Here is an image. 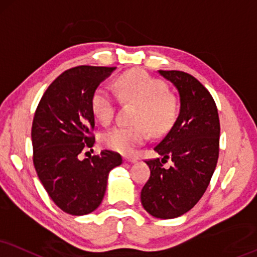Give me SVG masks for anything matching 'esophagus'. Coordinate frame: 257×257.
Here are the masks:
<instances>
[{
    "label": "esophagus",
    "instance_id": "1",
    "mask_svg": "<svg viewBox=\"0 0 257 257\" xmlns=\"http://www.w3.org/2000/svg\"><path fill=\"white\" fill-rule=\"evenodd\" d=\"M123 160H125V162H128V163L137 162V158H135V157H125Z\"/></svg>",
    "mask_w": 257,
    "mask_h": 257
}]
</instances>
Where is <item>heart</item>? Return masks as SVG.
<instances>
[{"label": "heart", "mask_w": 257, "mask_h": 257, "mask_svg": "<svg viewBox=\"0 0 257 257\" xmlns=\"http://www.w3.org/2000/svg\"><path fill=\"white\" fill-rule=\"evenodd\" d=\"M114 89L120 99L138 104L135 122L143 125L115 126L110 128L101 139L103 147L130 155L149 138L148 127L154 134L160 135L168 131L175 121L177 115L175 97L167 93V87L162 81L151 77L148 72L143 70L125 72L115 81ZM91 108L101 123L108 125L115 112V100L112 91L106 87L97 88L91 97Z\"/></svg>", "instance_id": "heart-1"}]
</instances>
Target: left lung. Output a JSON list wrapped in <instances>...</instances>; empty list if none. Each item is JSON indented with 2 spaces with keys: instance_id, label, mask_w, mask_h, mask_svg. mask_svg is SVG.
Segmentation results:
<instances>
[{
  "instance_id": "1",
  "label": "left lung",
  "mask_w": 257,
  "mask_h": 257,
  "mask_svg": "<svg viewBox=\"0 0 257 257\" xmlns=\"http://www.w3.org/2000/svg\"><path fill=\"white\" fill-rule=\"evenodd\" d=\"M179 91L180 112L173 127L154 150L162 160L145 161L150 177L141 193L145 211L172 219L192 210L204 195L219 155L220 123L216 102L192 75L158 70ZM167 159L173 164L164 168Z\"/></svg>"
}]
</instances>
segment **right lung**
Masks as SVG:
<instances>
[{
    "mask_svg": "<svg viewBox=\"0 0 257 257\" xmlns=\"http://www.w3.org/2000/svg\"><path fill=\"white\" fill-rule=\"evenodd\" d=\"M114 70L89 65L69 69L49 85L34 114L32 145L38 177L53 202L72 216L99 207L109 172L122 163L121 156L109 150L78 157L95 143L91 97Z\"/></svg>",
    "mask_w": 257,
    "mask_h": 257,
    "instance_id": "right-lung-1",
    "label": "right lung"
}]
</instances>
